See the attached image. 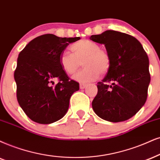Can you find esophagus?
I'll return each instance as SVG.
<instances>
[{
	"label": "esophagus",
	"mask_w": 160,
	"mask_h": 160,
	"mask_svg": "<svg viewBox=\"0 0 160 160\" xmlns=\"http://www.w3.org/2000/svg\"><path fill=\"white\" fill-rule=\"evenodd\" d=\"M87 87V84H84V83H81L80 84V88L81 89H84Z\"/></svg>",
	"instance_id": "esophagus-1"
}]
</instances>
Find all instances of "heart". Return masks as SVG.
<instances>
[{
	"instance_id": "heart-1",
	"label": "heart",
	"mask_w": 160,
	"mask_h": 160,
	"mask_svg": "<svg viewBox=\"0 0 160 160\" xmlns=\"http://www.w3.org/2000/svg\"><path fill=\"white\" fill-rule=\"evenodd\" d=\"M73 53L63 52L60 56L61 67L68 74H73L83 62L84 68L72 76L75 81L82 83L92 82L104 75L110 70L111 58L105 50L93 41L82 39L71 46Z\"/></svg>"
}]
</instances>
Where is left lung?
<instances>
[{
	"mask_svg": "<svg viewBox=\"0 0 160 160\" xmlns=\"http://www.w3.org/2000/svg\"><path fill=\"white\" fill-rule=\"evenodd\" d=\"M90 40L104 44L111 65L92 102L96 115L106 121L129 119L145 104L151 82L149 59L133 36L114 30L92 35Z\"/></svg>",
	"mask_w": 160,
	"mask_h": 160,
	"instance_id": "1",
	"label": "left lung"
}]
</instances>
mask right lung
Masks as SVG:
<instances>
[{
    "mask_svg": "<svg viewBox=\"0 0 160 160\" xmlns=\"http://www.w3.org/2000/svg\"><path fill=\"white\" fill-rule=\"evenodd\" d=\"M79 39L42 35L31 41L19 53L14 73L17 99L33 122L50 124L68 112L70 98L79 90V84L70 79L59 59L70 43ZM56 78L59 82L54 85Z\"/></svg>",
    "mask_w": 160,
    "mask_h": 160,
    "instance_id": "right-lung-1",
    "label": "right lung"
}]
</instances>
